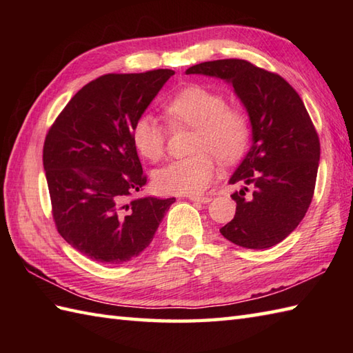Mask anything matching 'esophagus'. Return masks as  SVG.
Wrapping results in <instances>:
<instances>
[{
	"label": "esophagus",
	"mask_w": 353,
	"mask_h": 353,
	"mask_svg": "<svg viewBox=\"0 0 353 353\" xmlns=\"http://www.w3.org/2000/svg\"><path fill=\"white\" fill-rule=\"evenodd\" d=\"M190 200H191V201H196V203H203V205H206V203H209V201H211L212 199H211V197H199V196H191V197H190Z\"/></svg>",
	"instance_id": "34e87169"
}]
</instances>
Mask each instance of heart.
Here are the masks:
<instances>
[{"instance_id": "heart-1", "label": "heart", "mask_w": 353, "mask_h": 353, "mask_svg": "<svg viewBox=\"0 0 353 353\" xmlns=\"http://www.w3.org/2000/svg\"><path fill=\"white\" fill-rule=\"evenodd\" d=\"M224 97L203 85L181 89L165 103V114L172 124L196 127L192 152L196 154L172 161L153 176L161 192L196 196L203 192L215 176L216 159L228 163L238 159L250 134L249 118L243 109L224 106ZM132 142L145 159L157 162L165 154L167 132L153 115H141L132 125Z\"/></svg>"}]
</instances>
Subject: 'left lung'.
I'll use <instances>...</instances> for the list:
<instances>
[{
	"mask_svg": "<svg viewBox=\"0 0 353 353\" xmlns=\"http://www.w3.org/2000/svg\"><path fill=\"white\" fill-rule=\"evenodd\" d=\"M186 74L229 83L252 127V145L229 179L243 183L230 196L236 212L221 235L245 249L279 244L303 220L316 188L320 141L302 99L281 76L241 59L203 62Z\"/></svg>",
	"mask_w": 353,
	"mask_h": 353,
	"instance_id": "obj_1",
	"label": "left lung"
}]
</instances>
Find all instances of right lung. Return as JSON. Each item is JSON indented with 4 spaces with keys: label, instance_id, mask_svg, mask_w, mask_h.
Here are the masks:
<instances>
[{
    "label": "right lung",
    "instance_id": "add662e5",
    "mask_svg": "<svg viewBox=\"0 0 353 353\" xmlns=\"http://www.w3.org/2000/svg\"><path fill=\"white\" fill-rule=\"evenodd\" d=\"M174 74H106L66 104L45 138L43 170L62 238L86 258L118 265L153 241L176 199L137 197L145 185L132 125Z\"/></svg>",
    "mask_w": 353,
    "mask_h": 353
}]
</instances>
